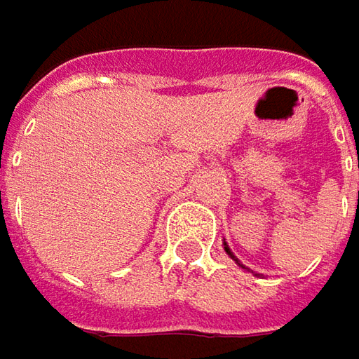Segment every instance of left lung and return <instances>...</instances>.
<instances>
[{"mask_svg": "<svg viewBox=\"0 0 359 359\" xmlns=\"http://www.w3.org/2000/svg\"><path fill=\"white\" fill-rule=\"evenodd\" d=\"M224 251H226V253H229V257H231V259H233V262H235V264H237V266H239V268H243V269H247L243 266V264H241V262H239V259H237V255H235V253H233V251H231V249H229V245H226V241H224Z\"/></svg>", "mask_w": 359, "mask_h": 359, "instance_id": "1", "label": "left lung"}]
</instances>
